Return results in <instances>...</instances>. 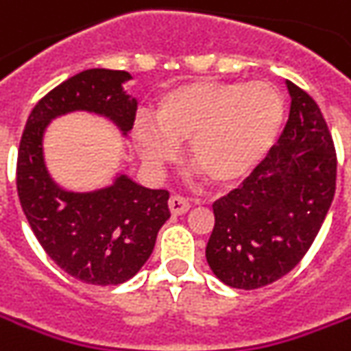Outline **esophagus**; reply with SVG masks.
<instances>
[{"label":"esophagus","instance_id":"1","mask_svg":"<svg viewBox=\"0 0 351 351\" xmlns=\"http://www.w3.org/2000/svg\"><path fill=\"white\" fill-rule=\"evenodd\" d=\"M169 209H171L173 215H182V213H186L190 209V202L186 197H182V195H171Z\"/></svg>","mask_w":351,"mask_h":351}]
</instances>
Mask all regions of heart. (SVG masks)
<instances>
[{"instance_id": "1", "label": "heart", "mask_w": 351, "mask_h": 351, "mask_svg": "<svg viewBox=\"0 0 351 351\" xmlns=\"http://www.w3.org/2000/svg\"><path fill=\"white\" fill-rule=\"evenodd\" d=\"M282 97L267 82H192L175 88L156 109L157 128L138 132L142 156L161 165L188 142V163L215 186L254 173L275 144Z\"/></svg>"}]
</instances>
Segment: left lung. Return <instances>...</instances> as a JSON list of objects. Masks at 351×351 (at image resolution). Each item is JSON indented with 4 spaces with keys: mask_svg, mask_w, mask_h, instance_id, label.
<instances>
[{
    "mask_svg": "<svg viewBox=\"0 0 351 351\" xmlns=\"http://www.w3.org/2000/svg\"><path fill=\"white\" fill-rule=\"evenodd\" d=\"M290 115L278 144L240 188L213 204L207 263L232 288L256 290L290 273L311 247L336 190V152L311 95L286 82Z\"/></svg>",
    "mask_w": 351,
    "mask_h": 351,
    "instance_id": "obj_1",
    "label": "left lung"
}]
</instances>
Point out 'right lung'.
<instances>
[{"mask_svg":"<svg viewBox=\"0 0 351 351\" xmlns=\"http://www.w3.org/2000/svg\"><path fill=\"white\" fill-rule=\"evenodd\" d=\"M126 71L88 69L45 94L28 117L19 145L16 192L45 254L88 285H121L152 256L159 228L171 217L167 190H149L119 175L94 192H66L47 173L44 132L57 117L88 111L132 130L138 101L123 84Z\"/></svg>","mask_w":351,"mask_h":351,"instance_id":"obj_1","label":"right lung"}]
</instances>
